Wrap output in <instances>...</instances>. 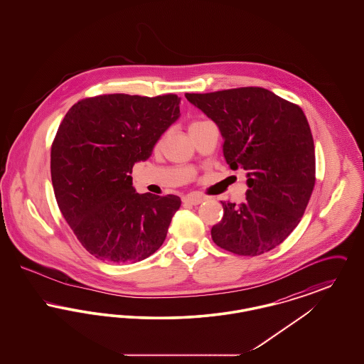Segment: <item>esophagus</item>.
I'll return each instance as SVG.
<instances>
[{
  "instance_id": "obj_1",
  "label": "esophagus",
  "mask_w": 364,
  "mask_h": 364,
  "mask_svg": "<svg viewBox=\"0 0 364 364\" xmlns=\"http://www.w3.org/2000/svg\"><path fill=\"white\" fill-rule=\"evenodd\" d=\"M183 200H184L186 203H190V205H199V203H202V202L205 200V198H203V196H200V195L191 193V195L184 196V198H183Z\"/></svg>"
}]
</instances>
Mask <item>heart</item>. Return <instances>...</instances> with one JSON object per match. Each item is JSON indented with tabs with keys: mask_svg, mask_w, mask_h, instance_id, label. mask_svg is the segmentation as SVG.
Wrapping results in <instances>:
<instances>
[{
	"mask_svg": "<svg viewBox=\"0 0 364 364\" xmlns=\"http://www.w3.org/2000/svg\"><path fill=\"white\" fill-rule=\"evenodd\" d=\"M205 120H195V122H192L190 124V131H192V129H195V128H198V127H200L202 124H205Z\"/></svg>",
	"mask_w": 364,
	"mask_h": 364,
	"instance_id": "heart-1",
	"label": "heart"
}]
</instances>
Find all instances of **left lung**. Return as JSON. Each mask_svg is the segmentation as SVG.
Masks as SVG:
<instances>
[{
  "instance_id": "8db88e82",
  "label": "left lung",
  "mask_w": 364,
  "mask_h": 364,
  "mask_svg": "<svg viewBox=\"0 0 364 364\" xmlns=\"http://www.w3.org/2000/svg\"><path fill=\"white\" fill-rule=\"evenodd\" d=\"M215 122L230 169L247 171V196L221 202L224 217L213 242L229 252L257 257L276 248L300 223L315 186L311 129L299 105L260 87L186 94Z\"/></svg>"
}]
</instances>
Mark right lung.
Returning <instances> with one entry per match:
<instances>
[{"instance_id": "1", "label": "right lung", "mask_w": 364, "mask_h": 364, "mask_svg": "<svg viewBox=\"0 0 364 364\" xmlns=\"http://www.w3.org/2000/svg\"><path fill=\"white\" fill-rule=\"evenodd\" d=\"M178 104L176 94L97 95L73 105L60 124L50 153L53 190L95 258L135 263L165 240L180 198L138 193L129 174L178 119Z\"/></svg>"}]
</instances>
